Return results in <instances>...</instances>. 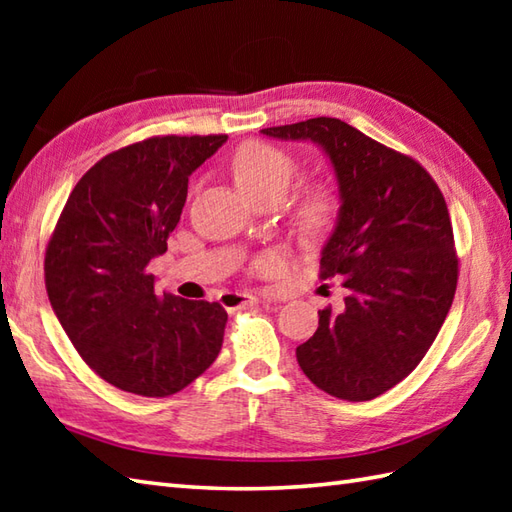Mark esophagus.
Here are the masks:
<instances>
[{"label": "esophagus", "mask_w": 512, "mask_h": 512, "mask_svg": "<svg viewBox=\"0 0 512 512\" xmlns=\"http://www.w3.org/2000/svg\"><path fill=\"white\" fill-rule=\"evenodd\" d=\"M268 301H277L275 295H242V292H224L222 295V306L226 310H235L248 306V303H268Z\"/></svg>", "instance_id": "obj_1"}]
</instances>
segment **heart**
Returning a JSON list of instances; mask_svg holds the SVG:
<instances>
[{
	"label": "heart",
	"mask_w": 512,
	"mask_h": 512,
	"mask_svg": "<svg viewBox=\"0 0 512 512\" xmlns=\"http://www.w3.org/2000/svg\"><path fill=\"white\" fill-rule=\"evenodd\" d=\"M299 171L297 158L277 145L248 140L231 158V173L250 200L284 198ZM341 195L332 184L317 182L299 193L292 206V226L306 242H319L339 222Z\"/></svg>",
	"instance_id": "obj_1"
}]
</instances>
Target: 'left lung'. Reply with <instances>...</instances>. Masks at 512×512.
Here are the masks:
<instances>
[{"label":"left lung","instance_id":"8db88e82","mask_svg":"<svg viewBox=\"0 0 512 512\" xmlns=\"http://www.w3.org/2000/svg\"><path fill=\"white\" fill-rule=\"evenodd\" d=\"M281 140H312L328 154L341 215L321 253V279L343 277L345 306L319 310L297 347L314 385L334 398L372 400L407 378L451 310L458 255L447 202L420 162L339 118L266 127Z\"/></svg>","mask_w":512,"mask_h":512}]
</instances>
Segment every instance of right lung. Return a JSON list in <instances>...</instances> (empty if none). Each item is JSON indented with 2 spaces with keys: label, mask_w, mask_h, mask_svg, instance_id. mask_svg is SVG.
Listing matches in <instances>:
<instances>
[{
  "label": "right lung",
  "mask_w": 512,
  "mask_h": 512,
  "mask_svg": "<svg viewBox=\"0 0 512 512\" xmlns=\"http://www.w3.org/2000/svg\"><path fill=\"white\" fill-rule=\"evenodd\" d=\"M226 138L154 136L112 151L76 182L50 235V306L83 361L129 394H178L222 350L220 303L158 295L147 266L167 250L189 176Z\"/></svg>",
  "instance_id": "1"
}]
</instances>
